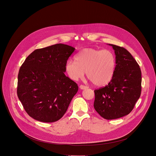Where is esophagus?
<instances>
[{"label":"esophagus","mask_w":156,"mask_h":156,"mask_svg":"<svg viewBox=\"0 0 156 156\" xmlns=\"http://www.w3.org/2000/svg\"><path fill=\"white\" fill-rule=\"evenodd\" d=\"M80 88L81 89H86L88 88V87L86 86H84V85H80Z\"/></svg>","instance_id":"34e87169"}]
</instances>
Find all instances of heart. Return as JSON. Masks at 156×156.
I'll use <instances>...</instances> for the list:
<instances>
[{"label":"heart","mask_w":156,"mask_h":156,"mask_svg":"<svg viewBox=\"0 0 156 156\" xmlns=\"http://www.w3.org/2000/svg\"><path fill=\"white\" fill-rule=\"evenodd\" d=\"M115 69V58L109 50H97L86 48L80 51L75 61H67L65 71L70 79L78 81L87 78L97 86L107 85L112 80Z\"/></svg>","instance_id":"heart-1"}]
</instances>
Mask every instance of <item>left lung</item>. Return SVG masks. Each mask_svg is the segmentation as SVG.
Wrapping results in <instances>:
<instances>
[{"instance_id": "1", "label": "left lung", "mask_w": 156, "mask_h": 156, "mask_svg": "<svg viewBox=\"0 0 156 156\" xmlns=\"http://www.w3.org/2000/svg\"><path fill=\"white\" fill-rule=\"evenodd\" d=\"M115 69L110 83L94 90L95 111L104 119L113 120L129 114L140 97L142 72L131 54L125 48L113 44Z\"/></svg>"}]
</instances>
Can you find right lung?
<instances>
[{
    "label": "right lung",
    "mask_w": 156,
    "mask_h": 156,
    "mask_svg": "<svg viewBox=\"0 0 156 156\" xmlns=\"http://www.w3.org/2000/svg\"><path fill=\"white\" fill-rule=\"evenodd\" d=\"M75 48L57 44L33 51L21 66L17 94L27 113L39 122L59 120L77 93V84L64 74Z\"/></svg>",
    "instance_id": "1"
}]
</instances>
